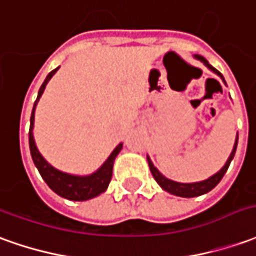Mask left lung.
Listing matches in <instances>:
<instances>
[{
  "label": "left lung",
  "instance_id": "8db88e82",
  "mask_svg": "<svg viewBox=\"0 0 256 256\" xmlns=\"http://www.w3.org/2000/svg\"><path fill=\"white\" fill-rule=\"evenodd\" d=\"M194 57L196 58V60H199L202 64L205 65L208 70H210L213 74H216L226 84V80L224 78H223V75H222L214 66H212V65L209 64V62L206 61V58H204L202 56H198V54H195ZM237 142H238V134H237V136H236V142H234V146H232V153H230L228 158H227V162L224 163V166H223L216 174L210 176L209 178L204 180V181H198V182H177V181H172V180L167 178V177H164V176L154 167V164L152 163V160L149 156H148V164H149V168H150L153 178L156 180V182H158L164 191H167L168 194H172V195H176V196H181V198H194V196H199V195H204L206 192L212 191L213 188L219 184L220 180L223 178V176H224L226 172H227V168H228V166H230L232 158H234V154H236Z\"/></svg>",
  "mask_w": 256,
  "mask_h": 256
}]
</instances>
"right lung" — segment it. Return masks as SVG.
Here are the masks:
<instances>
[{"label": "right lung", "mask_w": 256, "mask_h": 256, "mask_svg": "<svg viewBox=\"0 0 256 256\" xmlns=\"http://www.w3.org/2000/svg\"><path fill=\"white\" fill-rule=\"evenodd\" d=\"M60 70V66L52 70V71L47 75L44 79L43 84L38 89V94H37L36 102L33 104V110H32L30 116V131H29V146H30V154L33 158V163L36 166V168L40 172V176L47 182L52 191L57 195L62 196L70 200H88V199L96 198L100 194L107 190V186L110 184L111 176H112V166H114V160L118 156V153L122 149V144L116 146V149L111 152L110 156L107 158L103 164L98 167V170L88 176H76V174H70V172H64L58 170L46 160L42 156V153L38 152L34 142V136H33V126H34V111H36V106L38 100L43 94L46 86L48 84L51 78L54 76V74Z\"/></svg>", "instance_id": "obj_1"}]
</instances>
